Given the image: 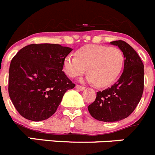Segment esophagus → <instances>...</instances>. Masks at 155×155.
Segmentation results:
<instances>
[{
    "label": "esophagus",
    "instance_id": "esophagus-1",
    "mask_svg": "<svg viewBox=\"0 0 155 155\" xmlns=\"http://www.w3.org/2000/svg\"><path fill=\"white\" fill-rule=\"evenodd\" d=\"M76 89H79V90H84V89H86V87H85V86H79V85H76Z\"/></svg>",
    "mask_w": 155,
    "mask_h": 155
}]
</instances>
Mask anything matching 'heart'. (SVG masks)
Here are the masks:
<instances>
[{"label": "heart", "instance_id": "obj_1", "mask_svg": "<svg viewBox=\"0 0 155 155\" xmlns=\"http://www.w3.org/2000/svg\"><path fill=\"white\" fill-rule=\"evenodd\" d=\"M123 66L124 55L121 50L97 44L83 46L76 50V56L68 55L63 60V70L67 76L77 77L87 68V80L99 87L115 82Z\"/></svg>", "mask_w": 155, "mask_h": 155}]
</instances>
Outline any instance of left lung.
Here are the masks:
<instances>
[{
  "label": "left lung",
  "mask_w": 155,
  "mask_h": 155,
  "mask_svg": "<svg viewBox=\"0 0 155 155\" xmlns=\"http://www.w3.org/2000/svg\"><path fill=\"white\" fill-rule=\"evenodd\" d=\"M125 57L123 73L110 88L97 92L95 100L88 106L95 119L113 122L129 116L138 105L144 91V65L136 51L123 40L111 42Z\"/></svg>",
  "instance_id": "left-lung-1"
}]
</instances>
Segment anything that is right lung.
Masks as SVG:
<instances>
[{"label": "right lung", "mask_w": 155, "mask_h": 155, "mask_svg": "<svg viewBox=\"0 0 155 155\" xmlns=\"http://www.w3.org/2000/svg\"><path fill=\"white\" fill-rule=\"evenodd\" d=\"M73 50L60 44H30L11 62L9 96L17 112L34 121L56 112L65 92L76 85L63 73V60Z\"/></svg>", "instance_id": "obj_1"}]
</instances>
